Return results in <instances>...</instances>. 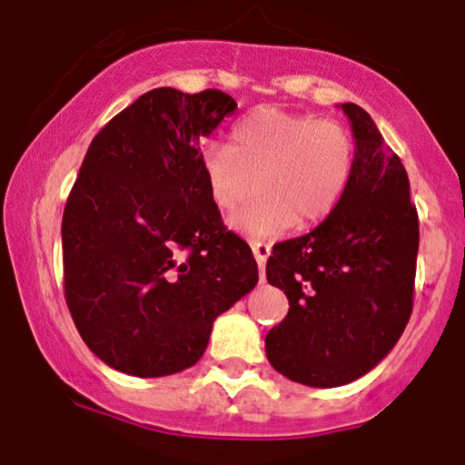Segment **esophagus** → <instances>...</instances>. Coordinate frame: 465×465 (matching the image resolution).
<instances>
[{"instance_id":"esophagus-1","label":"esophagus","mask_w":465,"mask_h":465,"mask_svg":"<svg viewBox=\"0 0 465 465\" xmlns=\"http://www.w3.org/2000/svg\"><path fill=\"white\" fill-rule=\"evenodd\" d=\"M252 252H254V259L259 262L261 270H265V262H267V256H270L272 247L267 245V242H252ZM261 281H265V272L261 274Z\"/></svg>"}]
</instances>
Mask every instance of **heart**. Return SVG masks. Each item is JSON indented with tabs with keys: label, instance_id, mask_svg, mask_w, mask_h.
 <instances>
[{
	"label": "heart",
	"instance_id": "b5f03b06",
	"mask_svg": "<svg viewBox=\"0 0 465 465\" xmlns=\"http://www.w3.org/2000/svg\"><path fill=\"white\" fill-rule=\"evenodd\" d=\"M355 171V139L346 125L312 114L261 107L236 121L229 145L203 150L211 203L233 213L259 184L261 195L233 218L254 241H270L302 223L326 218Z\"/></svg>",
	"mask_w": 465,
	"mask_h": 465
}]
</instances>
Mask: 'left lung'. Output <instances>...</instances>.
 Here are the masks:
<instances>
[{
    "mask_svg": "<svg viewBox=\"0 0 465 465\" xmlns=\"http://www.w3.org/2000/svg\"><path fill=\"white\" fill-rule=\"evenodd\" d=\"M355 171L341 203L306 236L276 242L267 281L290 311L265 335L272 367L308 387L362 378L396 346L414 306L419 213L401 157L371 116L341 103Z\"/></svg>",
    "mask_w": 465,
    "mask_h": 465,
    "instance_id": "8db88e82",
    "label": "left lung"
}]
</instances>
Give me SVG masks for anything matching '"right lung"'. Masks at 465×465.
I'll return each mask as SVG.
<instances>
[{
	"label": "right lung",
	"instance_id": "obj_1",
	"mask_svg": "<svg viewBox=\"0 0 465 465\" xmlns=\"http://www.w3.org/2000/svg\"><path fill=\"white\" fill-rule=\"evenodd\" d=\"M233 110L220 89L157 87L89 143L63 213L64 302L89 351L116 371L193 367L215 317L259 283L203 173L200 142Z\"/></svg>",
	"mask_w": 465,
	"mask_h": 465
}]
</instances>
